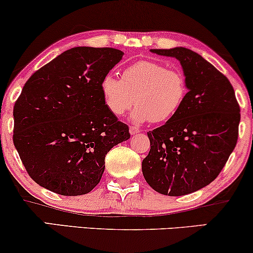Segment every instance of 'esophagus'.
I'll use <instances>...</instances> for the list:
<instances>
[{"label":"esophagus","mask_w":253,"mask_h":253,"mask_svg":"<svg viewBox=\"0 0 253 253\" xmlns=\"http://www.w3.org/2000/svg\"><path fill=\"white\" fill-rule=\"evenodd\" d=\"M140 130H139V128H136V127H133V126H130L129 127V133L132 135H134V134H136V133H139Z\"/></svg>","instance_id":"34e87169"}]
</instances>
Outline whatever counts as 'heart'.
Segmentation results:
<instances>
[{"label": "heart", "instance_id": "b5f03b06", "mask_svg": "<svg viewBox=\"0 0 253 253\" xmlns=\"http://www.w3.org/2000/svg\"><path fill=\"white\" fill-rule=\"evenodd\" d=\"M100 90L112 114L121 117L135 103L130 120L138 124H160L180 111L188 88L180 72L156 61L142 60L127 67L123 79L111 73L106 74L100 82Z\"/></svg>", "mask_w": 253, "mask_h": 253}]
</instances>
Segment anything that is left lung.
Returning a JSON list of instances; mask_svg holds the SVG:
<instances>
[{"mask_svg":"<svg viewBox=\"0 0 253 253\" xmlns=\"http://www.w3.org/2000/svg\"><path fill=\"white\" fill-rule=\"evenodd\" d=\"M151 51L180 62L188 92L174 117L147 132L151 150L142 174L157 192L185 196L208 186L223 169L238 139L240 108L229 79L196 51Z\"/></svg>","mask_w":253,"mask_h":253,"instance_id":"obj_1","label":"left lung"}]
</instances>
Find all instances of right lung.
I'll return each instance as SVG.
<instances>
[{"label": "right lung", "mask_w": 253, "mask_h": 253, "mask_svg": "<svg viewBox=\"0 0 253 253\" xmlns=\"http://www.w3.org/2000/svg\"><path fill=\"white\" fill-rule=\"evenodd\" d=\"M114 48L75 47L35 72L14 106V145L30 178L61 196L93 190L105 157L129 139L100 82L123 59Z\"/></svg>", "instance_id": "obj_1"}]
</instances>
